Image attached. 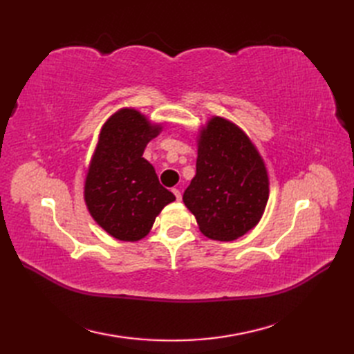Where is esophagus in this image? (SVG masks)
I'll list each match as a JSON object with an SVG mask.
<instances>
[{
  "label": "esophagus",
  "instance_id": "34e87169",
  "mask_svg": "<svg viewBox=\"0 0 354 354\" xmlns=\"http://www.w3.org/2000/svg\"><path fill=\"white\" fill-rule=\"evenodd\" d=\"M173 194L176 195V199L177 201H181V192L178 189H173Z\"/></svg>",
  "mask_w": 354,
  "mask_h": 354
}]
</instances>
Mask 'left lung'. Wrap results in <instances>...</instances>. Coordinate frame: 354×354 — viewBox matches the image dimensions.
I'll return each instance as SVG.
<instances>
[{"label":"left lung","instance_id":"8db88e82","mask_svg":"<svg viewBox=\"0 0 354 354\" xmlns=\"http://www.w3.org/2000/svg\"><path fill=\"white\" fill-rule=\"evenodd\" d=\"M269 199V177L250 137L214 116L198 140L196 176L183 202L201 232L214 241H234L260 221Z\"/></svg>","mask_w":354,"mask_h":354}]
</instances>
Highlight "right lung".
Returning <instances> with one entry per match:
<instances>
[{
  "mask_svg": "<svg viewBox=\"0 0 354 354\" xmlns=\"http://www.w3.org/2000/svg\"><path fill=\"white\" fill-rule=\"evenodd\" d=\"M160 128L128 108L102 127L85 177L84 199L95 223L115 239L140 241L162 208L176 201L143 158L146 145Z\"/></svg>",
  "mask_w": 354,
  "mask_h": 354,
  "instance_id": "right-lung-1",
  "label": "right lung"
}]
</instances>
